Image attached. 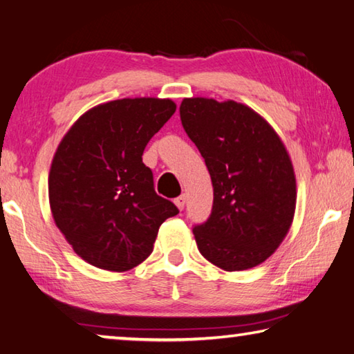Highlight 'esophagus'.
<instances>
[{
  "instance_id": "obj_1",
  "label": "esophagus",
  "mask_w": 354,
  "mask_h": 354,
  "mask_svg": "<svg viewBox=\"0 0 354 354\" xmlns=\"http://www.w3.org/2000/svg\"><path fill=\"white\" fill-rule=\"evenodd\" d=\"M175 205H176V207L179 209V211H183L184 206H185V195L178 196V198L175 200Z\"/></svg>"
}]
</instances>
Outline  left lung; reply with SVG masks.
I'll return each mask as SVG.
<instances>
[{
  "instance_id": "1",
  "label": "left lung",
  "mask_w": 354,
  "mask_h": 354,
  "mask_svg": "<svg viewBox=\"0 0 354 354\" xmlns=\"http://www.w3.org/2000/svg\"><path fill=\"white\" fill-rule=\"evenodd\" d=\"M179 113L214 187L211 217L194 227L200 253L225 272L259 266L284 241L295 215L289 151L266 118L237 101L184 98Z\"/></svg>"
}]
</instances>
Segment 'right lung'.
<instances>
[{"instance_id": "add662e5", "label": "right lung", "mask_w": 354, "mask_h": 354, "mask_svg": "<svg viewBox=\"0 0 354 354\" xmlns=\"http://www.w3.org/2000/svg\"><path fill=\"white\" fill-rule=\"evenodd\" d=\"M169 98H123L76 120L53 158L48 196L55 223L93 267L128 272L151 254L159 226L179 211L154 192L142 162L149 139L175 113Z\"/></svg>"}]
</instances>
